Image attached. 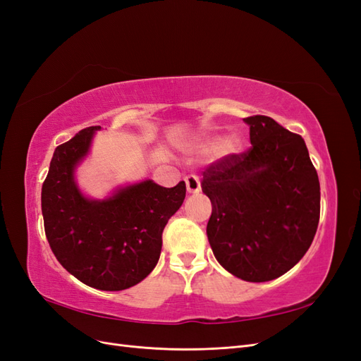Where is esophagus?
Instances as JSON below:
<instances>
[{
    "label": "esophagus",
    "instance_id": "obj_1",
    "mask_svg": "<svg viewBox=\"0 0 361 361\" xmlns=\"http://www.w3.org/2000/svg\"><path fill=\"white\" fill-rule=\"evenodd\" d=\"M185 183H187V191L190 194H197L202 190L200 179L195 176V174H188V176H185Z\"/></svg>",
    "mask_w": 361,
    "mask_h": 361
}]
</instances>
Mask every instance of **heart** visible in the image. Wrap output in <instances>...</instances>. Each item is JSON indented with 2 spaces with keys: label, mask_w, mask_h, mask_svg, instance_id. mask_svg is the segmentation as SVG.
<instances>
[{
  "label": "heart",
  "mask_w": 361,
  "mask_h": 361,
  "mask_svg": "<svg viewBox=\"0 0 361 361\" xmlns=\"http://www.w3.org/2000/svg\"><path fill=\"white\" fill-rule=\"evenodd\" d=\"M218 143V138H209L206 140V146H216ZM239 146H241V141H239V138L236 135H231L227 137L224 141H223V150L224 152H236L239 149Z\"/></svg>",
  "instance_id": "heart-1"
}]
</instances>
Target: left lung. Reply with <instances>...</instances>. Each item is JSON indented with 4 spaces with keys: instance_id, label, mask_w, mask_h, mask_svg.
Masks as SVG:
<instances>
[{
    "instance_id": "obj_1",
    "label": "left lung",
    "mask_w": 361,
    "mask_h": 361,
    "mask_svg": "<svg viewBox=\"0 0 361 361\" xmlns=\"http://www.w3.org/2000/svg\"><path fill=\"white\" fill-rule=\"evenodd\" d=\"M251 147L203 171L212 203L206 233L224 269L245 281H269L309 250L321 212L319 179L301 135L268 116L244 118Z\"/></svg>"
}]
</instances>
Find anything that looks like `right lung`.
<instances>
[{
	"label": "right lung",
	"instance_id": "right-lung-1",
	"mask_svg": "<svg viewBox=\"0 0 361 361\" xmlns=\"http://www.w3.org/2000/svg\"><path fill=\"white\" fill-rule=\"evenodd\" d=\"M101 126L80 130L54 152L42 187V214L52 253L84 285L123 290L145 280L158 264L162 231L182 206L187 187L143 180L117 188L104 200L87 199L75 169Z\"/></svg>",
	"mask_w": 361,
	"mask_h": 361
}]
</instances>
